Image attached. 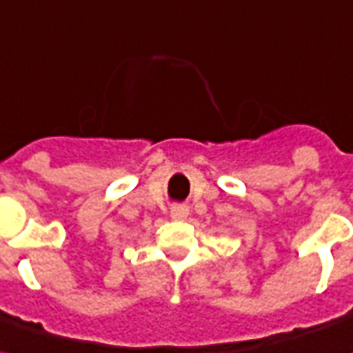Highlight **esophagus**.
<instances>
[{
    "instance_id": "1",
    "label": "esophagus",
    "mask_w": 353,
    "mask_h": 353,
    "mask_svg": "<svg viewBox=\"0 0 353 353\" xmlns=\"http://www.w3.org/2000/svg\"><path fill=\"white\" fill-rule=\"evenodd\" d=\"M190 209L186 205H172L171 207V216L172 219H186L188 216Z\"/></svg>"
}]
</instances>
